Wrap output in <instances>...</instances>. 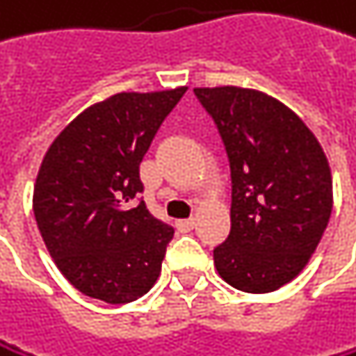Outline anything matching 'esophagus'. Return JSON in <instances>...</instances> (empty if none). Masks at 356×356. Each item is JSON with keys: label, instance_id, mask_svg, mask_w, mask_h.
<instances>
[{"label": "esophagus", "instance_id": "obj_1", "mask_svg": "<svg viewBox=\"0 0 356 356\" xmlns=\"http://www.w3.org/2000/svg\"><path fill=\"white\" fill-rule=\"evenodd\" d=\"M195 227V218H184V220H178V229L180 231H191Z\"/></svg>", "mask_w": 356, "mask_h": 356}]
</instances>
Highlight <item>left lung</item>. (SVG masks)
<instances>
[{
    "instance_id": "8db88e82",
    "label": "left lung",
    "mask_w": 356,
    "mask_h": 356,
    "mask_svg": "<svg viewBox=\"0 0 356 356\" xmlns=\"http://www.w3.org/2000/svg\"><path fill=\"white\" fill-rule=\"evenodd\" d=\"M231 168V231L214 248L220 278L244 293L291 282L316 250L333 208L327 156L293 110L254 88H195Z\"/></svg>"
}]
</instances>
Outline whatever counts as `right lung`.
<instances>
[{"label":"right lung","mask_w":356,"mask_h":356,"mask_svg":"<svg viewBox=\"0 0 356 356\" xmlns=\"http://www.w3.org/2000/svg\"><path fill=\"white\" fill-rule=\"evenodd\" d=\"M186 86L116 93L80 112L46 150L33 214L59 272L84 295L129 304L161 274L174 227L146 204L140 163Z\"/></svg>","instance_id":"obj_1"}]
</instances>
